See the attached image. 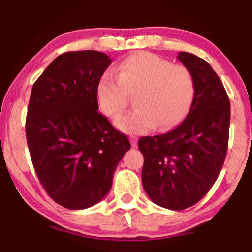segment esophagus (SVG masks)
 Instances as JSON below:
<instances>
[{
  "label": "esophagus",
  "instance_id": "34e87169",
  "mask_svg": "<svg viewBox=\"0 0 252 252\" xmlns=\"http://www.w3.org/2000/svg\"><path fill=\"white\" fill-rule=\"evenodd\" d=\"M130 143H131V146L136 148L137 147V137H131L130 138Z\"/></svg>",
  "mask_w": 252,
  "mask_h": 252
}]
</instances>
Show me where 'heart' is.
I'll list each match as a JSON object with an SVG mask.
<instances>
[{"instance_id": "1", "label": "heart", "mask_w": 252, "mask_h": 252, "mask_svg": "<svg viewBox=\"0 0 252 252\" xmlns=\"http://www.w3.org/2000/svg\"><path fill=\"white\" fill-rule=\"evenodd\" d=\"M135 94L138 108L115 123L121 131L143 134L156 124L170 129L189 114L195 96L194 78L185 66L146 52L135 53L118 65L117 78L110 74L100 78L97 100L106 116L117 118Z\"/></svg>"}]
</instances>
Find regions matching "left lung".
<instances>
[{
    "label": "left lung",
    "instance_id": "left-lung-1",
    "mask_svg": "<svg viewBox=\"0 0 252 252\" xmlns=\"http://www.w3.org/2000/svg\"><path fill=\"white\" fill-rule=\"evenodd\" d=\"M178 59L195 83L189 114L172 131L138 141L144 190L156 205L174 211L193 206L213 186L226 156L230 129V100L210 63L187 52Z\"/></svg>",
    "mask_w": 252,
    "mask_h": 252
}]
</instances>
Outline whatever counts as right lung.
Segmentation results:
<instances>
[{
  "instance_id": "add662e5",
  "label": "right lung",
  "mask_w": 252,
  "mask_h": 252,
  "mask_svg": "<svg viewBox=\"0 0 252 252\" xmlns=\"http://www.w3.org/2000/svg\"><path fill=\"white\" fill-rule=\"evenodd\" d=\"M110 63L102 52H67L32 89L26 118L32 162L47 194L68 210L102 200L130 149L128 137L98 112L97 85Z\"/></svg>"
}]
</instances>
